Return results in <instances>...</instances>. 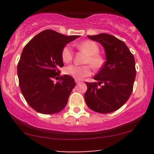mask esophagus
I'll list each match as a JSON object with an SVG mask.
<instances>
[{
    "label": "esophagus",
    "instance_id": "1",
    "mask_svg": "<svg viewBox=\"0 0 154 154\" xmlns=\"http://www.w3.org/2000/svg\"><path fill=\"white\" fill-rule=\"evenodd\" d=\"M75 82L77 83V84H79V83L81 82L80 80H78V79H75Z\"/></svg>",
    "mask_w": 154,
    "mask_h": 154
}]
</instances>
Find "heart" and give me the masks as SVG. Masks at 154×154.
I'll use <instances>...</instances> for the list:
<instances>
[{"mask_svg": "<svg viewBox=\"0 0 154 154\" xmlns=\"http://www.w3.org/2000/svg\"><path fill=\"white\" fill-rule=\"evenodd\" d=\"M77 47L79 50L87 54L85 59V63H89L92 67L94 69H98L103 64V59L98 54L99 47L95 42L91 40H86L78 43ZM73 58V52L70 45H66L63 48L61 52V59L64 63H69L72 61ZM65 74L75 78V79L81 80L84 77L91 75V69L88 65L84 66H77V65H70L65 69Z\"/></svg>", "mask_w": 154, "mask_h": 154, "instance_id": "1", "label": "heart"}]
</instances>
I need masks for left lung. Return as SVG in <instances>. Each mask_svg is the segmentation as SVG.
Masks as SVG:
<instances>
[{"label":"left lung","instance_id":"8db88e82","mask_svg":"<svg viewBox=\"0 0 154 154\" xmlns=\"http://www.w3.org/2000/svg\"><path fill=\"white\" fill-rule=\"evenodd\" d=\"M88 38L103 45L106 61L93 77L98 82H85V103L98 113L113 112L122 106L131 95L136 76L135 59L126 44L113 35L101 33ZM101 83L104 85L98 87Z\"/></svg>","mask_w":154,"mask_h":154}]
</instances>
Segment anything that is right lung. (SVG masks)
<instances>
[{
  "instance_id": "add662e5",
  "label": "right lung",
  "mask_w": 154,
  "mask_h": 154,
  "mask_svg": "<svg viewBox=\"0 0 154 154\" xmlns=\"http://www.w3.org/2000/svg\"><path fill=\"white\" fill-rule=\"evenodd\" d=\"M79 35L66 36L46 29L35 36L23 49L17 66L19 87L26 101L34 110L44 114L62 111L76 83L71 76H59L63 66L61 52L67 43ZM57 78V77H56Z\"/></svg>"
}]
</instances>
